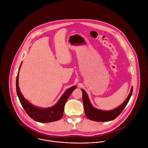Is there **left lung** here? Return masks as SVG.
I'll return each mask as SVG.
<instances>
[{"instance_id":"obj_1","label":"left lung","mask_w":148,"mask_h":148,"mask_svg":"<svg viewBox=\"0 0 148 148\" xmlns=\"http://www.w3.org/2000/svg\"><path fill=\"white\" fill-rule=\"evenodd\" d=\"M133 88L132 87L129 95L125 101L122 104V105L118 108H115V109L110 111L100 110L94 108L90 103L86 92L83 89H82L83 93V103L84 109L86 117L90 120L97 122H107L114 119L121 113V112L126 107L131 97L132 93H133Z\"/></svg>"}]
</instances>
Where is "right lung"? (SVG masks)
Returning <instances> with one entry per match:
<instances>
[{"label": "right lung", "instance_id": "add662e5", "mask_svg": "<svg viewBox=\"0 0 148 148\" xmlns=\"http://www.w3.org/2000/svg\"><path fill=\"white\" fill-rule=\"evenodd\" d=\"M18 82V73L17 74L16 79V90L17 95L22 107L31 118L35 121L43 123L56 121L62 118L64 114V107L66 101L73 91L75 88H77L76 86H74L67 89L63 95L60 97L58 103L54 106L48 108H40L29 103L23 97L19 89Z\"/></svg>", "mask_w": 148, "mask_h": 148}]
</instances>
